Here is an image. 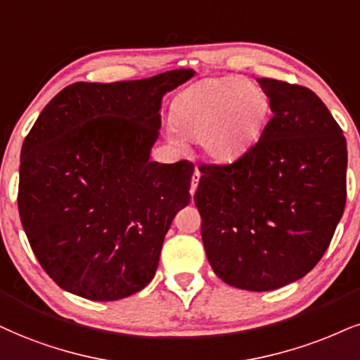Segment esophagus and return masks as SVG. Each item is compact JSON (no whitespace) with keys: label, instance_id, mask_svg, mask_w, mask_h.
Instances as JSON below:
<instances>
[{"label":"esophagus","instance_id":"obj_1","mask_svg":"<svg viewBox=\"0 0 360 360\" xmlns=\"http://www.w3.org/2000/svg\"><path fill=\"white\" fill-rule=\"evenodd\" d=\"M198 180H200V172H198V168H195V172L192 175V185H190V195H193L195 190H197Z\"/></svg>","mask_w":360,"mask_h":360}]
</instances>
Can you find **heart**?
<instances>
[{"label": "heart", "instance_id": "1", "mask_svg": "<svg viewBox=\"0 0 360 360\" xmlns=\"http://www.w3.org/2000/svg\"><path fill=\"white\" fill-rule=\"evenodd\" d=\"M270 101L262 86L240 77L205 78L188 86L172 105L168 140L200 141L217 162H233L260 139Z\"/></svg>", "mask_w": 360, "mask_h": 360}]
</instances>
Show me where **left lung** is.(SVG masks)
<instances>
[{
	"mask_svg": "<svg viewBox=\"0 0 360 360\" xmlns=\"http://www.w3.org/2000/svg\"><path fill=\"white\" fill-rule=\"evenodd\" d=\"M272 118L229 165H200L195 205L214 272L229 285L265 292L309 274L344 214L347 143L309 88L257 79Z\"/></svg>",
	"mask_w": 360,
	"mask_h": 360,
	"instance_id": "obj_1",
	"label": "left lung"
}]
</instances>
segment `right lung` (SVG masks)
<instances>
[{
	"mask_svg": "<svg viewBox=\"0 0 360 360\" xmlns=\"http://www.w3.org/2000/svg\"><path fill=\"white\" fill-rule=\"evenodd\" d=\"M66 86L23 141L18 210L44 272L90 300L140 292L173 217L190 203L193 163L150 162L162 96L193 77Z\"/></svg>",
	"mask_w": 360,
	"mask_h": 360,
	"instance_id": "obj_1",
	"label": "right lung"
}]
</instances>
